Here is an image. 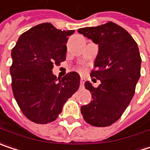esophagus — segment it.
Returning <instances> with one entry per match:
<instances>
[{"label": "esophagus", "mask_w": 150, "mask_h": 150, "mask_svg": "<svg viewBox=\"0 0 150 150\" xmlns=\"http://www.w3.org/2000/svg\"><path fill=\"white\" fill-rule=\"evenodd\" d=\"M80 83H81V87H83V86H84V81H83V78H82V77L81 78V81H80Z\"/></svg>", "instance_id": "1"}]
</instances>
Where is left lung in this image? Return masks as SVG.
I'll return each mask as SVG.
<instances>
[{"instance_id": "obj_1", "label": "left lung", "mask_w": 150, "mask_h": 150, "mask_svg": "<svg viewBox=\"0 0 150 150\" xmlns=\"http://www.w3.org/2000/svg\"><path fill=\"white\" fill-rule=\"evenodd\" d=\"M78 33L98 45L91 76L100 81L97 88L85 82L93 100L81 107V112L91 125L109 126L121 117L134 96L141 70L139 49L129 33L113 22L80 28Z\"/></svg>"}]
</instances>
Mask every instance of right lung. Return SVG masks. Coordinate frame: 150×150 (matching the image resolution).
Masks as SVG:
<instances>
[{
	"instance_id": "1",
	"label": "right lung",
	"mask_w": 150,
	"mask_h": 150,
	"mask_svg": "<svg viewBox=\"0 0 150 150\" xmlns=\"http://www.w3.org/2000/svg\"><path fill=\"white\" fill-rule=\"evenodd\" d=\"M74 33L57 29L50 23L39 24L21 34L12 50L13 93L24 115L34 123L56 120L79 88L78 73L60 79L52 72L54 64L66 59L68 37Z\"/></svg>"
}]
</instances>
